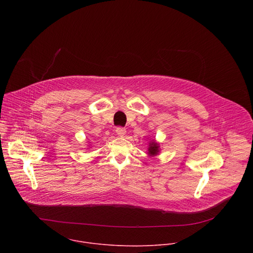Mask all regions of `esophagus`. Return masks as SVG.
<instances>
[{
    "label": "esophagus",
    "mask_w": 253,
    "mask_h": 253,
    "mask_svg": "<svg viewBox=\"0 0 253 253\" xmlns=\"http://www.w3.org/2000/svg\"><path fill=\"white\" fill-rule=\"evenodd\" d=\"M116 133H117L118 136L124 137L125 134H126V129L123 128V127H118V128H116Z\"/></svg>",
    "instance_id": "1"
}]
</instances>
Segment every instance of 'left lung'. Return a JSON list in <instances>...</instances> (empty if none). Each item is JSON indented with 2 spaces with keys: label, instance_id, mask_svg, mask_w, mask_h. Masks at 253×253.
I'll list each match as a JSON object with an SVG mask.
<instances>
[{
  "label": "left lung",
  "instance_id": "obj_1",
  "mask_svg": "<svg viewBox=\"0 0 253 253\" xmlns=\"http://www.w3.org/2000/svg\"><path fill=\"white\" fill-rule=\"evenodd\" d=\"M160 153V144L155 139H150L148 142V152L150 157H154Z\"/></svg>",
  "mask_w": 253,
  "mask_h": 253
}]
</instances>
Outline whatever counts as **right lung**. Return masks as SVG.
Returning <instances> with one entry per match:
<instances>
[{
  "mask_svg": "<svg viewBox=\"0 0 253 253\" xmlns=\"http://www.w3.org/2000/svg\"><path fill=\"white\" fill-rule=\"evenodd\" d=\"M87 146H88V147H89V148H90V146H91V145H90V144H89V145H87ZM87 149H88V148H87Z\"/></svg>",
  "mask_w": 253,
  "mask_h": 253,
  "instance_id": "1",
  "label": "right lung"
}]
</instances>
